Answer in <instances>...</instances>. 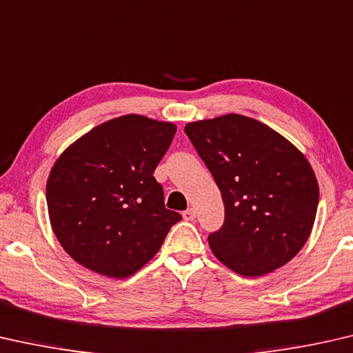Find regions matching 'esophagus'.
<instances>
[{"mask_svg":"<svg viewBox=\"0 0 353 353\" xmlns=\"http://www.w3.org/2000/svg\"><path fill=\"white\" fill-rule=\"evenodd\" d=\"M183 217H184V221H194V219H195L194 208H188V210L183 212Z\"/></svg>","mask_w":353,"mask_h":353,"instance_id":"esophagus-1","label":"esophagus"}]
</instances>
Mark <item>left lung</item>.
Wrapping results in <instances>:
<instances>
[{"mask_svg":"<svg viewBox=\"0 0 353 353\" xmlns=\"http://www.w3.org/2000/svg\"><path fill=\"white\" fill-rule=\"evenodd\" d=\"M221 189L222 228L208 236L233 272L261 276L302 250L313 230L319 186L300 150L270 126L225 114L184 126Z\"/></svg>","mask_w":353,"mask_h":353,"instance_id":"obj_1","label":"left lung"}]
</instances>
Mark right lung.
Wrapping results in <instances>:
<instances>
[{
    "label": "right lung",
    "mask_w": 353,
    "mask_h": 353,
    "mask_svg": "<svg viewBox=\"0 0 353 353\" xmlns=\"http://www.w3.org/2000/svg\"><path fill=\"white\" fill-rule=\"evenodd\" d=\"M176 126L128 114L92 128L57 158L46 181L50 223L78 264L111 279L142 269L181 221L153 172Z\"/></svg>",
    "instance_id": "right-lung-1"
}]
</instances>
